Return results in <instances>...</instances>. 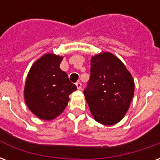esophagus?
I'll return each mask as SVG.
<instances>
[{
  "mask_svg": "<svg viewBox=\"0 0 160 160\" xmlns=\"http://www.w3.org/2000/svg\"><path fill=\"white\" fill-rule=\"evenodd\" d=\"M75 85H76L77 89H78V90H80V89H81V87H82V85H81V83H80V82H77Z\"/></svg>",
  "mask_w": 160,
  "mask_h": 160,
  "instance_id": "34e87169",
  "label": "esophagus"
}]
</instances>
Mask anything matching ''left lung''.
<instances>
[{"mask_svg": "<svg viewBox=\"0 0 160 160\" xmlns=\"http://www.w3.org/2000/svg\"><path fill=\"white\" fill-rule=\"evenodd\" d=\"M134 92V79L118 57L111 52L92 56L91 77L84 94L94 120L107 126L119 122Z\"/></svg>", "mask_w": 160, "mask_h": 160, "instance_id": "8db88e82", "label": "left lung"}]
</instances>
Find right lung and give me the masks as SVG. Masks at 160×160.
<instances>
[{
	"label": "right lung",
	"instance_id": "1",
	"mask_svg": "<svg viewBox=\"0 0 160 160\" xmlns=\"http://www.w3.org/2000/svg\"><path fill=\"white\" fill-rule=\"evenodd\" d=\"M63 56L46 53L31 67L26 77L24 98L36 117L51 121L62 114L77 87L60 68Z\"/></svg>",
	"mask_w": 160,
	"mask_h": 160
}]
</instances>
